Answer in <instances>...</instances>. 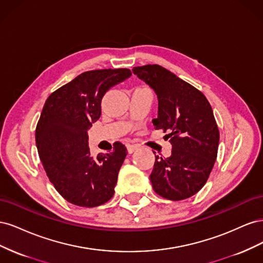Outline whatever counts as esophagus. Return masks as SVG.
I'll list each match as a JSON object with an SVG mask.
<instances>
[{
    "instance_id": "1",
    "label": "esophagus",
    "mask_w": 263,
    "mask_h": 263,
    "mask_svg": "<svg viewBox=\"0 0 263 263\" xmlns=\"http://www.w3.org/2000/svg\"><path fill=\"white\" fill-rule=\"evenodd\" d=\"M137 149H138V147L136 145H128V146H127V150H128L129 154H133L134 151L137 150Z\"/></svg>"
}]
</instances>
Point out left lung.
<instances>
[{
	"instance_id": "obj_1",
	"label": "left lung",
	"mask_w": 263,
	"mask_h": 263,
	"mask_svg": "<svg viewBox=\"0 0 263 263\" xmlns=\"http://www.w3.org/2000/svg\"><path fill=\"white\" fill-rule=\"evenodd\" d=\"M133 72L157 94L153 124L169 132L165 139L172 145L170 157L156 156L151 184L166 200H185L204 186L216 161L219 132L211 104L201 91L161 66L135 67Z\"/></svg>"
}]
</instances>
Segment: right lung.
Here are the masks:
<instances>
[{
	"instance_id": "right-lung-1",
	"label": "right lung",
	"mask_w": 263,
	"mask_h": 263,
	"mask_svg": "<svg viewBox=\"0 0 263 263\" xmlns=\"http://www.w3.org/2000/svg\"><path fill=\"white\" fill-rule=\"evenodd\" d=\"M128 69L86 71L47 99L36 127V146L44 169L59 194L82 208H95L114 195L126 147L90 154L87 130L101 116V102L114 85L130 78Z\"/></svg>"
}]
</instances>
